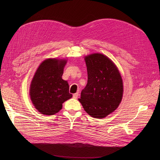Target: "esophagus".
I'll list each match as a JSON object with an SVG mask.
<instances>
[{
  "label": "esophagus",
  "mask_w": 160,
  "mask_h": 160,
  "mask_svg": "<svg viewBox=\"0 0 160 160\" xmlns=\"http://www.w3.org/2000/svg\"><path fill=\"white\" fill-rule=\"evenodd\" d=\"M78 93H77L73 94V96H72L73 98H74V99H77V98H78Z\"/></svg>",
  "instance_id": "1"
}]
</instances>
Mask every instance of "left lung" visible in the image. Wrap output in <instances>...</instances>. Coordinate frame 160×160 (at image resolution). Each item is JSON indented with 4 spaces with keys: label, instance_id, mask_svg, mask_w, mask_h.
Returning a JSON list of instances; mask_svg holds the SVG:
<instances>
[{
    "label": "left lung",
    "instance_id": "1",
    "mask_svg": "<svg viewBox=\"0 0 160 160\" xmlns=\"http://www.w3.org/2000/svg\"><path fill=\"white\" fill-rule=\"evenodd\" d=\"M88 83L78 98L91 117L103 119L113 112L121 103L123 83L120 72L110 58L95 53L85 57Z\"/></svg>",
    "mask_w": 160,
    "mask_h": 160
}]
</instances>
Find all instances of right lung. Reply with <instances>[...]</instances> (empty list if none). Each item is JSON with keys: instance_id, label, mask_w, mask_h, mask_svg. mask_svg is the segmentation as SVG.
I'll return each instance as SVG.
<instances>
[{"instance_id": "add662e5", "label": "right lung", "mask_w": 160, "mask_h": 160, "mask_svg": "<svg viewBox=\"0 0 160 160\" xmlns=\"http://www.w3.org/2000/svg\"><path fill=\"white\" fill-rule=\"evenodd\" d=\"M66 60L47 59L38 68L31 82L32 102L41 114L52 115L62 108V104L71 98L69 86L62 78Z\"/></svg>"}]
</instances>
